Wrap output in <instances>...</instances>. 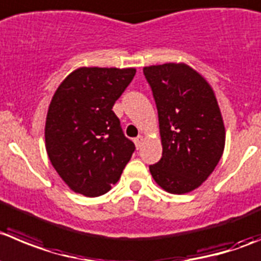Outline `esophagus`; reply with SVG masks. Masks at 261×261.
<instances>
[{"instance_id": "34e87169", "label": "esophagus", "mask_w": 261, "mask_h": 261, "mask_svg": "<svg viewBox=\"0 0 261 261\" xmlns=\"http://www.w3.org/2000/svg\"><path fill=\"white\" fill-rule=\"evenodd\" d=\"M133 142H135L137 150L138 148H141V146H142V142H143V136H138V137H136L135 140H133Z\"/></svg>"}]
</instances>
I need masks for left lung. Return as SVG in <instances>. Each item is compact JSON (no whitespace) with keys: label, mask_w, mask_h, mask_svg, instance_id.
<instances>
[{"label":"left lung","mask_w":261,"mask_h":261,"mask_svg":"<svg viewBox=\"0 0 261 261\" xmlns=\"http://www.w3.org/2000/svg\"><path fill=\"white\" fill-rule=\"evenodd\" d=\"M143 74L158 108L163 145L151 175L166 192H191L214 172L224 151V123L214 91L182 63L146 66Z\"/></svg>","instance_id":"1"}]
</instances>
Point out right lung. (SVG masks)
<instances>
[{"label":"right lung","instance_id":"obj_1","mask_svg":"<svg viewBox=\"0 0 261 261\" xmlns=\"http://www.w3.org/2000/svg\"><path fill=\"white\" fill-rule=\"evenodd\" d=\"M135 68H79L55 92L44 138L49 161L74 192L97 197L111 190L136 146L113 111Z\"/></svg>","mask_w":261,"mask_h":261}]
</instances>
